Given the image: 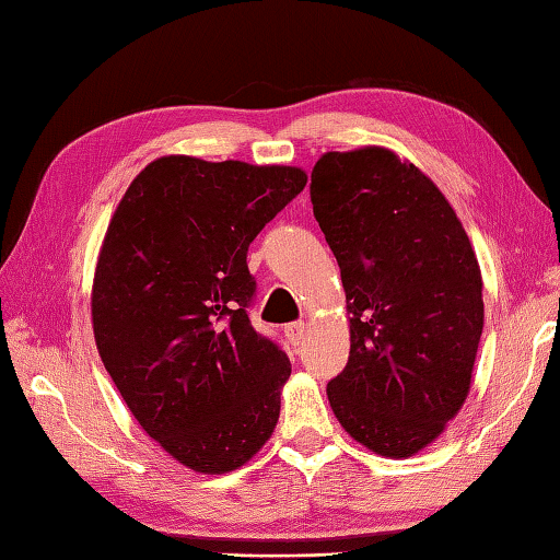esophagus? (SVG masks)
<instances>
[{"instance_id":"esophagus-1","label":"esophagus","mask_w":560,"mask_h":560,"mask_svg":"<svg viewBox=\"0 0 560 560\" xmlns=\"http://www.w3.org/2000/svg\"><path fill=\"white\" fill-rule=\"evenodd\" d=\"M283 331H287V337H289L293 347H301L305 335H307V325L305 323H291V325H287V329H283Z\"/></svg>"}]
</instances>
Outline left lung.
Instances as JSON below:
<instances>
[{"label":"left lung","instance_id":"1","mask_svg":"<svg viewBox=\"0 0 560 560\" xmlns=\"http://www.w3.org/2000/svg\"><path fill=\"white\" fill-rule=\"evenodd\" d=\"M311 199L339 261L351 335L329 407L355 443L411 457L471 387L483 281L469 235L431 177L385 147L323 153Z\"/></svg>","mask_w":560,"mask_h":560}]
</instances>
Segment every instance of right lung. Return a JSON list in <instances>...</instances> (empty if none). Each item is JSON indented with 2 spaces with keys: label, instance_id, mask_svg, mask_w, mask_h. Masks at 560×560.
Returning <instances> with one entry per match:
<instances>
[{
  "label": "right lung",
  "instance_id": "1",
  "mask_svg": "<svg viewBox=\"0 0 560 560\" xmlns=\"http://www.w3.org/2000/svg\"><path fill=\"white\" fill-rule=\"evenodd\" d=\"M295 165L161 156L105 231L93 337L139 425L199 474L253 459L279 421L289 355L249 325L247 247L303 192Z\"/></svg>",
  "mask_w": 560,
  "mask_h": 560
}]
</instances>
